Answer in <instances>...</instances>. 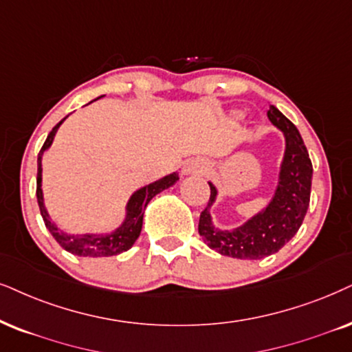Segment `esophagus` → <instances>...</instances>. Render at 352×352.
<instances>
[{"label":"esophagus","mask_w":352,"mask_h":352,"mask_svg":"<svg viewBox=\"0 0 352 352\" xmlns=\"http://www.w3.org/2000/svg\"><path fill=\"white\" fill-rule=\"evenodd\" d=\"M208 168V164L203 159H190L184 166L185 175H191V173H203Z\"/></svg>","instance_id":"34e87169"}]
</instances>
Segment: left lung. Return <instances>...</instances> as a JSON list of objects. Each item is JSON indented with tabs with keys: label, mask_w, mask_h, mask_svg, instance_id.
Here are the masks:
<instances>
[{
	"label": "left lung",
	"mask_w": 352,
	"mask_h": 352,
	"mask_svg": "<svg viewBox=\"0 0 352 352\" xmlns=\"http://www.w3.org/2000/svg\"><path fill=\"white\" fill-rule=\"evenodd\" d=\"M268 118L284 136L283 161L268 204L237 228L221 229L211 216L219 191L208 182L211 197L199 216L198 232L206 245L224 256L260 260L279 252L297 234L309 208L314 168L304 140L296 124L274 105H270Z\"/></svg>",
	"instance_id": "obj_1"
}]
</instances>
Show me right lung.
I'll use <instances>...</instances> for the list:
<instances>
[{"label":"right lung","instance_id":"obj_1","mask_svg":"<svg viewBox=\"0 0 352 352\" xmlns=\"http://www.w3.org/2000/svg\"><path fill=\"white\" fill-rule=\"evenodd\" d=\"M104 97V96H100ZM99 99V97H97ZM94 99V100H97ZM68 117H65L55 128L50 131V135L47 136L45 143H43L42 149H40L38 157H37V201L40 208V214L43 217L47 229L50 230V234L55 237V240L65 248L66 252L73 253L76 256H113L120 255V253L130 250L133 243L136 242L138 237L141 234V228H143V217H144V209L148 206V203L153 199L155 195H159L161 191L170 188L172 185L177 184L179 180V173L172 172L168 175L162 177V179L153 182V184L141 186L140 190H136L128 199L126 206H124V217L122 224L113 230L109 232H86V234H68L65 230H61L58 226L53 222V219L48 214L45 208V199H43V190H42V157L43 153L50 148L58 128L61 126V123Z\"/></svg>","mask_w":352,"mask_h":352}]
</instances>
